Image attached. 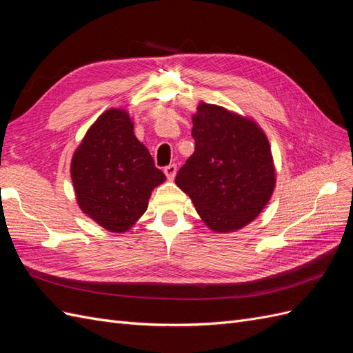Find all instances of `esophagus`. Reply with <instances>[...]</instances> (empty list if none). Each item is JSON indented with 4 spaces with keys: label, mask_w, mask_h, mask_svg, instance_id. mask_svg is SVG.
Listing matches in <instances>:
<instances>
[{
    "label": "esophagus",
    "mask_w": 353,
    "mask_h": 353,
    "mask_svg": "<svg viewBox=\"0 0 353 353\" xmlns=\"http://www.w3.org/2000/svg\"><path fill=\"white\" fill-rule=\"evenodd\" d=\"M163 172H165V175H166V178L169 179V181H172L174 178H175V175H176V165H168L165 169H163Z\"/></svg>",
    "instance_id": "1"
}]
</instances>
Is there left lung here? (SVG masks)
<instances>
[{
	"label": "left lung",
	"mask_w": 353,
	"mask_h": 353,
	"mask_svg": "<svg viewBox=\"0 0 353 353\" xmlns=\"http://www.w3.org/2000/svg\"><path fill=\"white\" fill-rule=\"evenodd\" d=\"M194 153L175 183L215 232L241 230L270 201L275 188L271 147L250 117L200 101L193 114Z\"/></svg>",
	"instance_id": "obj_1"
}]
</instances>
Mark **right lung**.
<instances>
[{
	"instance_id": "add662e5",
	"label": "right lung",
	"mask_w": 353,
	"mask_h": 353,
	"mask_svg": "<svg viewBox=\"0 0 353 353\" xmlns=\"http://www.w3.org/2000/svg\"><path fill=\"white\" fill-rule=\"evenodd\" d=\"M70 176L81 210L110 232L130 230L166 179L123 109L105 110L90 126L73 153Z\"/></svg>"
}]
</instances>
